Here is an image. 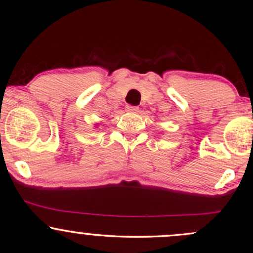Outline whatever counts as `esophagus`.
I'll return each instance as SVG.
<instances>
[{
  "instance_id": "obj_1",
  "label": "esophagus",
  "mask_w": 253,
  "mask_h": 253,
  "mask_svg": "<svg viewBox=\"0 0 253 253\" xmlns=\"http://www.w3.org/2000/svg\"><path fill=\"white\" fill-rule=\"evenodd\" d=\"M126 111L127 112H137L138 108H137V106H133V105H127L126 106Z\"/></svg>"
}]
</instances>
